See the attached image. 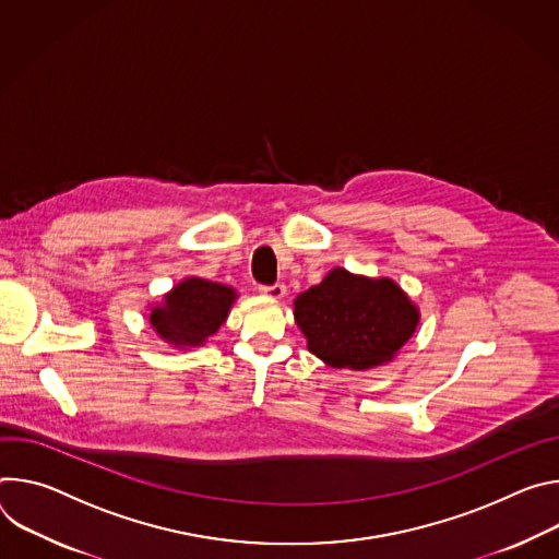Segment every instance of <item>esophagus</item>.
<instances>
[{
    "label": "esophagus",
    "instance_id": "esophagus-1",
    "mask_svg": "<svg viewBox=\"0 0 559 559\" xmlns=\"http://www.w3.org/2000/svg\"><path fill=\"white\" fill-rule=\"evenodd\" d=\"M260 290L266 295V297H271V299H282L284 295H286V286L284 284H273V286H260Z\"/></svg>",
    "mask_w": 559,
    "mask_h": 559
}]
</instances>
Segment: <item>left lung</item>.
<instances>
[{"mask_svg": "<svg viewBox=\"0 0 559 559\" xmlns=\"http://www.w3.org/2000/svg\"><path fill=\"white\" fill-rule=\"evenodd\" d=\"M295 322L308 350L333 368L366 370L395 357L417 329L419 311L389 277L333 269L295 299Z\"/></svg>", "mask_w": 559, "mask_h": 559, "instance_id": "1", "label": "left lung"}]
</instances>
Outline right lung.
<instances>
[{
  "label": "right lung",
  "mask_w": 559,
  "mask_h": 559,
  "mask_svg": "<svg viewBox=\"0 0 559 559\" xmlns=\"http://www.w3.org/2000/svg\"><path fill=\"white\" fill-rule=\"evenodd\" d=\"M235 297L230 286L186 277L164 295V304L153 308L151 324L162 340L177 348L202 346L226 322Z\"/></svg>",
  "instance_id": "add662e5"
}]
</instances>
